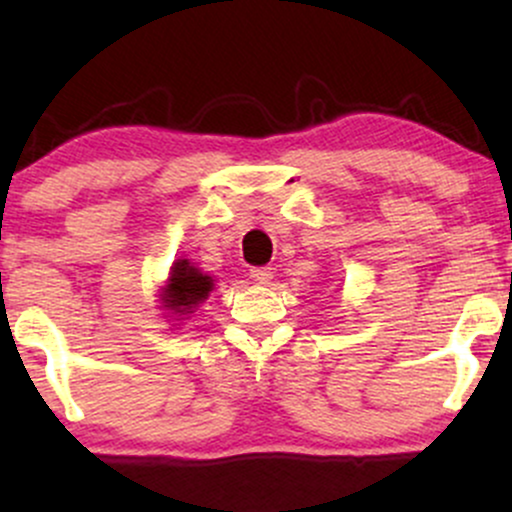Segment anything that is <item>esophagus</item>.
I'll return each instance as SVG.
<instances>
[{
	"label": "esophagus",
	"mask_w": 512,
	"mask_h": 512,
	"mask_svg": "<svg viewBox=\"0 0 512 512\" xmlns=\"http://www.w3.org/2000/svg\"><path fill=\"white\" fill-rule=\"evenodd\" d=\"M272 267H252L250 269V279L257 281V284H269L272 281Z\"/></svg>",
	"instance_id": "obj_1"
}]
</instances>
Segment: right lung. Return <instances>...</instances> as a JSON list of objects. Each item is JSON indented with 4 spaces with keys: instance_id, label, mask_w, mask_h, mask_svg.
I'll return each instance as SVG.
<instances>
[{
    "instance_id": "add662e5",
    "label": "right lung",
    "mask_w": 512,
    "mask_h": 512,
    "mask_svg": "<svg viewBox=\"0 0 512 512\" xmlns=\"http://www.w3.org/2000/svg\"><path fill=\"white\" fill-rule=\"evenodd\" d=\"M211 286H214L211 276L202 274L187 260H178L170 272L163 301H166V308L175 310V313H192V308L209 296Z\"/></svg>"
}]
</instances>
